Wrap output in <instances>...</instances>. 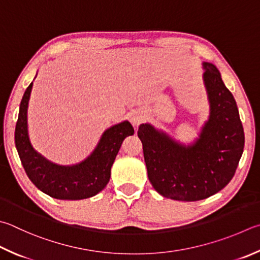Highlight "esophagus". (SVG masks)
Masks as SVG:
<instances>
[{"label":"esophagus","mask_w":260,"mask_h":260,"mask_svg":"<svg viewBox=\"0 0 260 260\" xmlns=\"http://www.w3.org/2000/svg\"><path fill=\"white\" fill-rule=\"evenodd\" d=\"M144 118H145V116L143 115V112L140 111V110L133 111V112H132V114L129 115L131 122H132V124H133L134 126H139L140 124H142V122L144 121Z\"/></svg>","instance_id":"1"}]
</instances>
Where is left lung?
<instances>
[{"label": "left lung", "mask_w": 260, "mask_h": 260, "mask_svg": "<svg viewBox=\"0 0 260 260\" xmlns=\"http://www.w3.org/2000/svg\"><path fill=\"white\" fill-rule=\"evenodd\" d=\"M210 116L200 138L182 145L149 124L139 127L148 177L169 199L198 201L224 188L233 178L243 152L244 132L234 98L214 64L204 62Z\"/></svg>", "instance_id": "left-lung-1"}]
</instances>
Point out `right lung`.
<instances>
[{
  "label": "right lung",
  "mask_w": 260,
  "mask_h": 260,
  "mask_svg": "<svg viewBox=\"0 0 260 260\" xmlns=\"http://www.w3.org/2000/svg\"><path fill=\"white\" fill-rule=\"evenodd\" d=\"M32 83L26 88L19 108L15 142L27 176L42 192L54 199L82 200L98 194L109 182L111 166L122 141L134 134L128 121L110 127L103 133L95 150L81 164L60 166L46 160L30 144L27 129V108Z\"/></svg>",
  "instance_id": "right-lung-1"
}]
</instances>
